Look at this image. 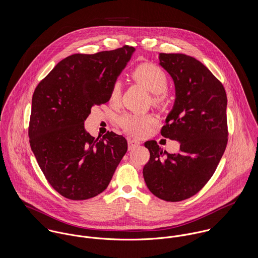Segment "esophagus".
<instances>
[{
	"mask_svg": "<svg viewBox=\"0 0 258 258\" xmlns=\"http://www.w3.org/2000/svg\"><path fill=\"white\" fill-rule=\"evenodd\" d=\"M140 145V142L138 140L135 139H129L128 140V149L129 150H133L136 147H138Z\"/></svg>",
	"mask_w": 258,
	"mask_h": 258,
	"instance_id": "obj_1",
	"label": "esophagus"
}]
</instances>
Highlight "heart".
I'll use <instances>...</instances> for the list:
<instances>
[{
  "instance_id": "heart-1",
  "label": "heart",
  "mask_w": 258,
  "mask_h": 258,
  "mask_svg": "<svg viewBox=\"0 0 258 258\" xmlns=\"http://www.w3.org/2000/svg\"><path fill=\"white\" fill-rule=\"evenodd\" d=\"M132 77L155 95V103L162 101L163 94L169 87V77L160 67L153 63H142L133 71ZM122 84L119 80H116L112 84L109 92V100L112 104L117 105L120 102ZM119 123L125 131L141 137L147 134L151 126L155 123V119L150 115L127 114L120 118Z\"/></svg>"
}]
</instances>
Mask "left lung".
Listing matches in <instances>:
<instances>
[{"mask_svg":"<svg viewBox=\"0 0 258 258\" xmlns=\"http://www.w3.org/2000/svg\"><path fill=\"white\" fill-rule=\"evenodd\" d=\"M171 75L175 102L161 130L180 143L169 154L154 140L145 142L150 160L143 169L150 191L167 202L196 195L214 175L227 143V98L221 82L198 59L183 53H159Z\"/></svg>","mask_w":258,"mask_h":258,"instance_id":"left-lung-1","label":"left lung"}]
</instances>
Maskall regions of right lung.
Wrapping results in <instances>:
<instances>
[{
    "label": "right lung",
    "instance_id": "obj_1",
    "mask_svg": "<svg viewBox=\"0 0 258 258\" xmlns=\"http://www.w3.org/2000/svg\"><path fill=\"white\" fill-rule=\"evenodd\" d=\"M135 50L125 45L70 55L34 92L31 148L48 183L64 198L82 201L102 192L127 152L123 136L111 131L94 138L85 130L84 121L94 105L109 101L112 84Z\"/></svg>",
    "mask_w": 258,
    "mask_h": 258
}]
</instances>
